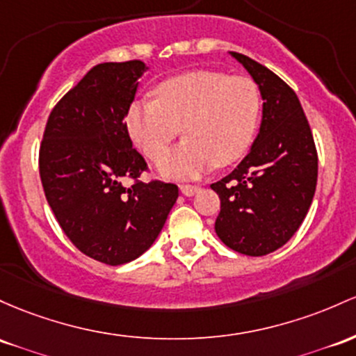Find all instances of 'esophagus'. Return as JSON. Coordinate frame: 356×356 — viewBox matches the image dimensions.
Instances as JSON below:
<instances>
[{
	"instance_id": "obj_1",
	"label": "esophagus",
	"mask_w": 356,
	"mask_h": 356,
	"mask_svg": "<svg viewBox=\"0 0 356 356\" xmlns=\"http://www.w3.org/2000/svg\"><path fill=\"white\" fill-rule=\"evenodd\" d=\"M181 191L184 196H194V194L199 193V186L193 184H181Z\"/></svg>"
}]
</instances>
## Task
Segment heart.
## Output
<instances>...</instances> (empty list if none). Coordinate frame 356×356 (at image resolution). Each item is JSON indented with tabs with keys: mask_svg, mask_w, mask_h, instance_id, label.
<instances>
[{
	"mask_svg": "<svg viewBox=\"0 0 356 356\" xmlns=\"http://www.w3.org/2000/svg\"><path fill=\"white\" fill-rule=\"evenodd\" d=\"M261 111L260 88L248 76L197 69L162 81L155 99L127 111L131 140L150 160L162 159L183 128L188 138L160 162L169 177L194 179L220 163L229 165L252 147Z\"/></svg>",
	"mask_w": 356,
	"mask_h": 356,
	"instance_id": "obj_1",
	"label": "heart"
}]
</instances>
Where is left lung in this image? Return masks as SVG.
I'll return each mask as SVG.
<instances>
[{
  "mask_svg": "<svg viewBox=\"0 0 356 356\" xmlns=\"http://www.w3.org/2000/svg\"><path fill=\"white\" fill-rule=\"evenodd\" d=\"M232 56L259 84L264 115L250 154L211 184L221 199L214 229L226 247L261 257L286 245L302 225L318 182V152L294 89L253 58Z\"/></svg>",
  "mask_w": 356,
  "mask_h": 356,
  "instance_id": "1",
  "label": "left lung"
}]
</instances>
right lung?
Returning <instances> with one entry per match:
<instances>
[{
    "instance_id": "add662e5",
    "label": "right lung",
    "mask_w": 356,
    "mask_h": 356,
    "mask_svg": "<svg viewBox=\"0 0 356 356\" xmlns=\"http://www.w3.org/2000/svg\"><path fill=\"white\" fill-rule=\"evenodd\" d=\"M142 60L89 70L50 111L38 152L47 202L72 245L101 264L138 259L157 240L179 187L142 182L148 170L128 134ZM124 177L134 181L122 186Z\"/></svg>"
}]
</instances>
